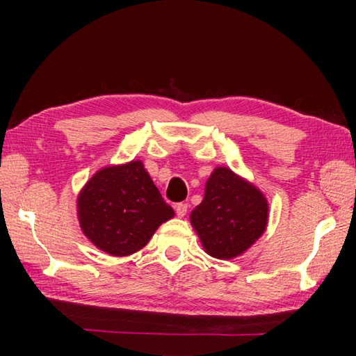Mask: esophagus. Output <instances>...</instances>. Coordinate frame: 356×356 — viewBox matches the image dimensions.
Returning <instances> with one entry per match:
<instances>
[{"instance_id": "34e87169", "label": "esophagus", "mask_w": 356, "mask_h": 356, "mask_svg": "<svg viewBox=\"0 0 356 356\" xmlns=\"http://www.w3.org/2000/svg\"><path fill=\"white\" fill-rule=\"evenodd\" d=\"M176 213H177V216H180V218H182V216H185V213H186V210H188V204H185V202H179V204H176Z\"/></svg>"}]
</instances>
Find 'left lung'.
I'll return each instance as SVG.
<instances>
[{"label":"left lung","mask_w":356,"mask_h":356,"mask_svg":"<svg viewBox=\"0 0 356 356\" xmlns=\"http://www.w3.org/2000/svg\"><path fill=\"white\" fill-rule=\"evenodd\" d=\"M268 204L256 186L227 168H216L206 184L204 200L190 215L204 250L216 259H232L262 236Z\"/></svg>","instance_id":"left-lung-1"}]
</instances>
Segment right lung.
<instances>
[{"label":"right lung","mask_w":356,"mask_h":356,"mask_svg":"<svg viewBox=\"0 0 356 356\" xmlns=\"http://www.w3.org/2000/svg\"><path fill=\"white\" fill-rule=\"evenodd\" d=\"M174 210L161 197L141 161L94 174L78 196V218L91 242L113 256H129L147 245Z\"/></svg>","instance_id":"add662e5"}]
</instances>
